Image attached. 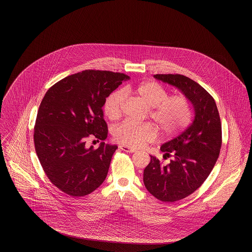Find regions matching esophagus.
<instances>
[{
	"label": "esophagus",
	"instance_id": "esophagus-1",
	"mask_svg": "<svg viewBox=\"0 0 252 252\" xmlns=\"http://www.w3.org/2000/svg\"><path fill=\"white\" fill-rule=\"evenodd\" d=\"M119 148H120L121 150L126 151V152H127V153H134V152H136V149H134V148H130L129 146L123 145V144L119 145Z\"/></svg>",
	"mask_w": 252,
	"mask_h": 252
}]
</instances>
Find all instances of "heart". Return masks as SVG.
Listing matches in <instances>:
<instances>
[{"label": "heart", "instance_id": "b5f03b06", "mask_svg": "<svg viewBox=\"0 0 252 252\" xmlns=\"http://www.w3.org/2000/svg\"><path fill=\"white\" fill-rule=\"evenodd\" d=\"M126 94H133L149 107V116L156 123L162 135L173 137L184 130L192 116L191 103L186 96L169 95L167 91L153 81L136 86H126L123 91H116L104 103V111L110 120H117L122 115ZM158 136L156 126L150 123L125 121L113 130L114 139L129 147H140L154 141Z\"/></svg>", "mask_w": 252, "mask_h": 252}]
</instances>
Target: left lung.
Wrapping results in <instances>:
<instances>
[{"label": "left lung", "mask_w": 252, "mask_h": 252, "mask_svg": "<svg viewBox=\"0 0 252 252\" xmlns=\"http://www.w3.org/2000/svg\"><path fill=\"white\" fill-rule=\"evenodd\" d=\"M154 77L177 87L192 103L194 119L192 125L178 136L161 145L163 165L151 157L144 171L147 191L163 202H175L198 189L219 157L222 144V127L215 99L203 87L182 74H155Z\"/></svg>", "instance_id": "1"}]
</instances>
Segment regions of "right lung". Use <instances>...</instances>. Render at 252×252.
<instances>
[{
  "instance_id": "obj_1",
  "label": "right lung",
  "mask_w": 252,
  "mask_h": 252,
  "mask_svg": "<svg viewBox=\"0 0 252 252\" xmlns=\"http://www.w3.org/2000/svg\"><path fill=\"white\" fill-rule=\"evenodd\" d=\"M129 76L85 70L53 85L43 97L34 127L36 155L50 181L71 196H84L106 180L117 145L88 148L90 137L104 141L106 98ZM97 140V141H98Z\"/></svg>"
}]
</instances>
